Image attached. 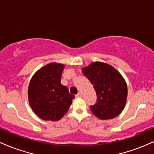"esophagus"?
<instances>
[{
	"label": "esophagus",
	"mask_w": 154,
	"mask_h": 154,
	"mask_svg": "<svg viewBox=\"0 0 154 154\" xmlns=\"http://www.w3.org/2000/svg\"><path fill=\"white\" fill-rule=\"evenodd\" d=\"M81 96H82V94H81V93H79V94H77L76 95H75V97H77V98L81 97Z\"/></svg>",
	"instance_id": "esophagus-1"
}]
</instances>
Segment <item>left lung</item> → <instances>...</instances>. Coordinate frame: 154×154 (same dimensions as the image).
Here are the masks:
<instances>
[{
  "mask_svg": "<svg viewBox=\"0 0 154 154\" xmlns=\"http://www.w3.org/2000/svg\"><path fill=\"white\" fill-rule=\"evenodd\" d=\"M96 91V103L90 106L98 119L107 120L116 117L124 109L127 85L122 75L112 66L95 62L82 70Z\"/></svg>",
  "mask_w": 154,
  "mask_h": 154,
  "instance_id": "obj_1",
  "label": "left lung"
}]
</instances>
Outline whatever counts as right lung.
I'll use <instances>...</instances> for the list:
<instances>
[{
    "mask_svg": "<svg viewBox=\"0 0 154 154\" xmlns=\"http://www.w3.org/2000/svg\"><path fill=\"white\" fill-rule=\"evenodd\" d=\"M64 68L63 64L49 63L34 74L30 82L28 91L30 106L43 120H59L75 98L60 83Z\"/></svg>",
    "mask_w": 154,
    "mask_h": 154,
    "instance_id": "obj_1",
    "label": "right lung"
}]
</instances>
